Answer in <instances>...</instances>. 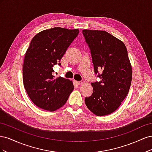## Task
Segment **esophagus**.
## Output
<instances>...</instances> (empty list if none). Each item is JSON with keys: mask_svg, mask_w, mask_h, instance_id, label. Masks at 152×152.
Segmentation results:
<instances>
[{"mask_svg": "<svg viewBox=\"0 0 152 152\" xmlns=\"http://www.w3.org/2000/svg\"><path fill=\"white\" fill-rule=\"evenodd\" d=\"M75 83L77 84H78V85H81L82 84V81H75Z\"/></svg>", "mask_w": 152, "mask_h": 152, "instance_id": "1", "label": "esophagus"}]
</instances>
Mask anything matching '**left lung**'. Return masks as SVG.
I'll use <instances>...</instances> for the list:
<instances>
[{
	"instance_id": "1",
	"label": "left lung",
	"mask_w": 152,
	"mask_h": 152,
	"mask_svg": "<svg viewBox=\"0 0 152 152\" xmlns=\"http://www.w3.org/2000/svg\"><path fill=\"white\" fill-rule=\"evenodd\" d=\"M91 50L94 72L102 80L91 83L93 93L85 98L87 107L96 115L114 112L127 95L132 80V67L125 44L103 30H82Z\"/></svg>"
}]
</instances>
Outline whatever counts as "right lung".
<instances>
[{
	"label": "right lung",
	"mask_w": 152,
	"mask_h": 152,
	"mask_svg": "<svg viewBox=\"0 0 152 152\" xmlns=\"http://www.w3.org/2000/svg\"><path fill=\"white\" fill-rule=\"evenodd\" d=\"M79 33L78 29L54 27L39 32L25 55L23 80L29 98L38 107L53 112L62 107L74 89L72 80L54 78V65Z\"/></svg>",
	"instance_id": "right-lung-1"
}]
</instances>
